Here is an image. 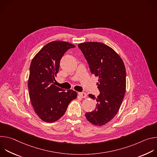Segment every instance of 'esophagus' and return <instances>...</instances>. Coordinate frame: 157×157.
<instances>
[{
  "instance_id": "34e87169",
  "label": "esophagus",
  "mask_w": 157,
  "mask_h": 157,
  "mask_svg": "<svg viewBox=\"0 0 157 157\" xmlns=\"http://www.w3.org/2000/svg\"><path fill=\"white\" fill-rule=\"evenodd\" d=\"M78 95L79 96V97H81V98H86L87 97V94L86 93L84 92H81L78 93Z\"/></svg>"
}]
</instances>
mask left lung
Instances as JSON below:
<instances>
[{"mask_svg":"<svg viewBox=\"0 0 157 157\" xmlns=\"http://www.w3.org/2000/svg\"><path fill=\"white\" fill-rule=\"evenodd\" d=\"M78 47L83 53L91 72L99 76V95L89 94L96 100L95 110L85 114L87 120L102 126L117 114L126 90V71L123 60L110 47L101 42H84Z\"/></svg>","mask_w":157,"mask_h":157,"instance_id":"obj_1","label":"left lung"}]
</instances>
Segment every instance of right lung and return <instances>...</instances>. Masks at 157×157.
<instances>
[{
	"instance_id": "right-lung-1",
	"label": "right lung",
	"mask_w": 157,
	"mask_h": 157,
	"mask_svg": "<svg viewBox=\"0 0 157 157\" xmlns=\"http://www.w3.org/2000/svg\"><path fill=\"white\" fill-rule=\"evenodd\" d=\"M75 47L66 41L50 42L31 62L28 81L30 99L35 113L44 122L51 123L59 119L70 102L77 98L74 90L64 91L55 84L61 58L68 49Z\"/></svg>"
}]
</instances>
